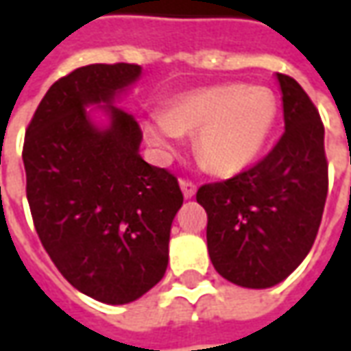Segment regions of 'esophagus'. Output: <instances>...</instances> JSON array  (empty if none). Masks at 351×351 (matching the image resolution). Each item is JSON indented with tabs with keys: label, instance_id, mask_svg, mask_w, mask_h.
<instances>
[{
	"label": "esophagus",
	"instance_id": "1",
	"mask_svg": "<svg viewBox=\"0 0 351 351\" xmlns=\"http://www.w3.org/2000/svg\"><path fill=\"white\" fill-rule=\"evenodd\" d=\"M180 190H182L184 197L191 199L195 195V191H197V186L190 180H180Z\"/></svg>",
	"mask_w": 351,
	"mask_h": 351
}]
</instances>
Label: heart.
<instances>
[{
    "label": "heart",
    "instance_id": "obj_1",
    "mask_svg": "<svg viewBox=\"0 0 351 351\" xmlns=\"http://www.w3.org/2000/svg\"><path fill=\"white\" fill-rule=\"evenodd\" d=\"M278 103L265 86H214L180 95L161 116L143 122L146 141L171 158L182 133L195 132V154L220 175H235L256 160L276 122Z\"/></svg>",
    "mask_w": 351,
    "mask_h": 351
}]
</instances>
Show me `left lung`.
<instances>
[{"label": "left lung", "mask_w": 351, "mask_h": 351, "mask_svg": "<svg viewBox=\"0 0 351 351\" xmlns=\"http://www.w3.org/2000/svg\"><path fill=\"white\" fill-rule=\"evenodd\" d=\"M284 135L269 156L226 182L205 184L197 203L208 214L206 246L214 269L250 289L280 284L316 241L325 197L324 123L299 82L276 73Z\"/></svg>", "instance_id": "obj_1"}]
</instances>
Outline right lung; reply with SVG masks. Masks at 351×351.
Wrapping results in <instances>:
<instances>
[{
    "instance_id": "right-lung-1",
    "label": "right lung",
    "mask_w": 351,
    "mask_h": 351,
    "mask_svg": "<svg viewBox=\"0 0 351 351\" xmlns=\"http://www.w3.org/2000/svg\"><path fill=\"white\" fill-rule=\"evenodd\" d=\"M141 73V65L92 64L54 82L22 152L45 250L73 287L107 304L137 301L163 278L184 201L175 176L141 158V128L118 107Z\"/></svg>"
}]
</instances>
